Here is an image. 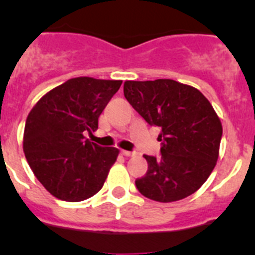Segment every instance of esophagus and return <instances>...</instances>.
<instances>
[{
  "label": "esophagus",
  "instance_id": "34e87169",
  "mask_svg": "<svg viewBox=\"0 0 255 255\" xmlns=\"http://www.w3.org/2000/svg\"><path fill=\"white\" fill-rule=\"evenodd\" d=\"M121 154L125 155V157H134V155H136V153L130 152V150H121Z\"/></svg>",
  "mask_w": 255,
  "mask_h": 255
}]
</instances>
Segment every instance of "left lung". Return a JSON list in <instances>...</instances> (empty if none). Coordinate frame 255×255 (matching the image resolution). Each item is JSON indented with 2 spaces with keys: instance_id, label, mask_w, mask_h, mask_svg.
Instances as JSON below:
<instances>
[{
  "instance_id": "8db88e82",
  "label": "left lung",
  "mask_w": 255,
  "mask_h": 255,
  "mask_svg": "<svg viewBox=\"0 0 255 255\" xmlns=\"http://www.w3.org/2000/svg\"><path fill=\"white\" fill-rule=\"evenodd\" d=\"M124 96L149 125L161 128V157L144 154L148 171L135 185L149 199L170 203L203 185L215 168L222 125L197 88L157 79L124 84Z\"/></svg>"
}]
</instances>
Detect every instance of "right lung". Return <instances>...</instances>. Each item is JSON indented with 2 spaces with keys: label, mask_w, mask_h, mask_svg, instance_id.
Segmentation results:
<instances>
[{
  "label": "right lung",
  "mask_w": 255,
  "mask_h": 255,
  "mask_svg": "<svg viewBox=\"0 0 255 255\" xmlns=\"http://www.w3.org/2000/svg\"><path fill=\"white\" fill-rule=\"evenodd\" d=\"M121 80L89 76L70 79L31 108L22 149L35 177L53 197L82 202L102 189L119 149L85 139L98 129V117Z\"/></svg>",
  "instance_id": "right-lung-1"
}]
</instances>
